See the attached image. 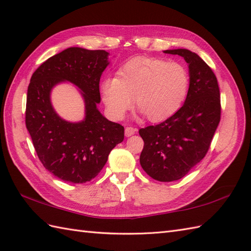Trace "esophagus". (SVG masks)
<instances>
[{
    "mask_svg": "<svg viewBox=\"0 0 251 251\" xmlns=\"http://www.w3.org/2000/svg\"><path fill=\"white\" fill-rule=\"evenodd\" d=\"M136 131H137V129H136V128H134V127H131V126H127L126 128H125V136H126V137H130V136L134 135Z\"/></svg>",
    "mask_w": 251,
    "mask_h": 251,
    "instance_id": "1",
    "label": "esophagus"
}]
</instances>
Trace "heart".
Instances as JSON below:
<instances>
[{
	"mask_svg": "<svg viewBox=\"0 0 251 251\" xmlns=\"http://www.w3.org/2000/svg\"><path fill=\"white\" fill-rule=\"evenodd\" d=\"M190 73L183 63L161 58L139 57L123 65L116 77H106L100 85L109 114L121 120L130 109L134 97L152 122L166 120L177 112L188 95Z\"/></svg>",
	"mask_w": 251,
	"mask_h": 251,
	"instance_id": "obj_1",
	"label": "heart"
}]
</instances>
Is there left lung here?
<instances>
[{
    "instance_id": "8db88e82",
    "label": "left lung",
    "mask_w": 251,
    "mask_h": 251,
    "mask_svg": "<svg viewBox=\"0 0 251 251\" xmlns=\"http://www.w3.org/2000/svg\"><path fill=\"white\" fill-rule=\"evenodd\" d=\"M164 52L184 58L190 87L184 104L174 115L139 129L145 142L140 164L151 178L170 182L183 178L205 157L219 125L221 103L215 73L199 55L182 49Z\"/></svg>"
}]
</instances>
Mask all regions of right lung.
<instances>
[{"instance_id":"1","label":"right lung","mask_w":251,"mask_h":251,"mask_svg":"<svg viewBox=\"0 0 251 251\" xmlns=\"http://www.w3.org/2000/svg\"><path fill=\"white\" fill-rule=\"evenodd\" d=\"M109 52L70 47L49 58L32 74L26 93L25 126L43 166L66 182L85 183L103 168L110 152L124 140V127L97 109L99 82ZM68 80L82 90L85 119L70 123L50 102L55 84Z\"/></svg>"}]
</instances>
